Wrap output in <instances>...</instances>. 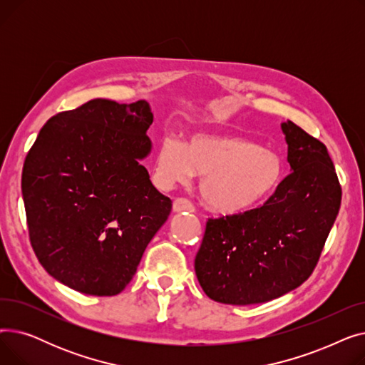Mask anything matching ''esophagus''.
I'll return each instance as SVG.
<instances>
[{
	"mask_svg": "<svg viewBox=\"0 0 365 365\" xmlns=\"http://www.w3.org/2000/svg\"><path fill=\"white\" fill-rule=\"evenodd\" d=\"M173 210L175 212L180 213V212H189V213H194L195 212V205L190 202L186 198H176L175 202H173Z\"/></svg>",
	"mask_w": 365,
	"mask_h": 365,
	"instance_id": "1",
	"label": "esophagus"
}]
</instances>
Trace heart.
<instances>
[{
    "instance_id": "heart-1",
    "label": "heart",
    "mask_w": 365,
    "mask_h": 365,
    "mask_svg": "<svg viewBox=\"0 0 365 365\" xmlns=\"http://www.w3.org/2000/svg\"><path fill=\"white\" fill-rule=\"evenodd\" d=\"M201 175L200 192L220 213L247 212L269 197L284 175L277 152L234 134L200 131L185 143L165 138L155 157V178L168 189Z\"/></svg>"
}]
</instances>
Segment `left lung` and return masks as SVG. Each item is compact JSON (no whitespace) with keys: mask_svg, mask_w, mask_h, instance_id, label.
<instances>
[{"mask_svg":"<svg viewBox=\"0 0 365 365\" xmlns=\"http://www.w3.org/2000/svg\"><path fill=\"white\" fill-rule=\"evenodd\" d=\"M292 173L262 205L208 217L195 274L225 304H253L289 293L311 277L337 217L341 187L322 142L282 123Z\"/></svg>","mask_w":365,"mask_h":365,"instance_id":"1","label":"left lung"}]
</instances>
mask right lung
Instances as JSON below:
<instances>
[{
  "label": "right lung",
  "mask_w": 365,
  "mask_h": 365,
  "mask_svg": "<svg viewBox=\"0 0 365 365\" xmlns=\"http://www.w3.org/2000/svg\"><path fill=\"white\" fill-rule=\"evenodd\" d=\"M148 102L94 99L38 133L22 171L29 241L57 281L91 296L121 293L171 200L139 163L150 150Z\"/></svg>",
  "instance_id": "right-lung-1"
}]
</instances>
